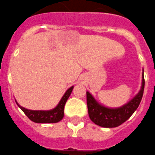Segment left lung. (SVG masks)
Masks as SVG:
<instances>
[{"instance_id":"1","label":"left lung","mask_w":155,"mask_h":155,"mask_svg":"<svg viewBox=\"0 0 155 155\" xmlns=\"http://www.w3.org/2000/svg\"><path fill=\"white\" fill-rule=\"evenodd\" d=\"M144 90L143 69L142 72V83L139 92L131 100L118 107H109L104 105L87 91V102L88 114L91 120L95 124L104 128H114L120 126L130 118L137 109L142 99Z\"/></svg>"}]
</instances>
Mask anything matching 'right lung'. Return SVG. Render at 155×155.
<instances>
[{
  "instance_id": "obj_1",
  "label": "right lung",
  "mask_w": 155,
  "mask_h": 155,
  "mask_svg": "<svg viewBox=\"0 0 155 155\" xmlns=\"http://www.w3.org/2000/svg\"><path fill=\"white\" fill-rule=\"evenodd\" d=\"M74 86L65 91L62 97L61 98L60 101L52 109L50 110H30L23 107L17 101L15 102L17 105L21 108V110L25 113V115L30 119L31 121L36 122V123H56L61 120L64 117V104L66 103L67 100L69 97L70 94L73 90Z\"/></svg>"
}]
</instances>
